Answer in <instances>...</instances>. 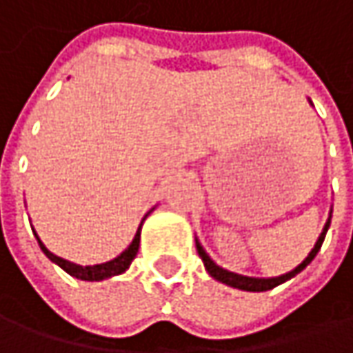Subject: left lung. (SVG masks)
I'll return each mask as SVG.
<instances>
[{
	"label": "left lung",
	"instance_id": "1",
	"mask_svg": "<svg viewBox=\"0 0 353 353\" xmlns=\"http://www.w3.org/2000/svg\"><path fill=\"white\" fill-rule=\"evenodd\" d=\"M330 219H332V214H330ZM330 219L325 221V225H323V230H321L320 238H318V241H316L314 250L307 254V258L303 259L296 270H292V272H288V274H283V276H278V278H248V276H239V274H234V272H228V270L219 268L218 263L205 254V250L201 248V243L196 239L197 254H199V258H201V261H203V265H205L208 274H210L214 280L221 281V283H225V285H232V288H238V290H243V292H268V290H272V288L280 285V283H283V281L292 280L296 274H300L301 270H303L312 259L316 258V254L320 252L321 243H323V238H325V232H327V228H330Z\"/></svg>",
	"mask_w": 353,
	"mask_h": 353
}]
</instances>
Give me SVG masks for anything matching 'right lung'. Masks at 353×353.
Masks as SVG:
<instances>
[{
    "mask_svg": "<svg viewBox=\"0 0 353 353\" xmlns=\"http://www.w3.org/2000/svg\"><path fill=\"white\" fill-rule=\"evenodd\" d=\"M141 223H143V221H141ZM141 223H139V228H137V232H135L134 241H132V243L128 245V250H123L117 258H114L112 261H105V263H97V265H85V268H83V265H77V263H72V261H68V259L59 258V256H55V254H52V252L41 243V239L37 238V236H35V238H37V243H39L41 252L52 259L53 263H57L61 270H65L70 276L77 278V280L99 281L105 280V278H112V276H117V274H123V272L130 268V263L134 261V258L137 256V250H139V232H141Z\"/></svg>",
    "mask_w": 353,
    "mask_h": 353,
    "instance_id": "right-lung-1",
    "label": "right lung"
}]
</instances>
